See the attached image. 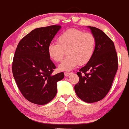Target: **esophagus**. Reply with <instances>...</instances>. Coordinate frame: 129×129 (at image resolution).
I'll return each mask as SVG.
<instances>
[{
	"label": "esophagus",
	"mask_w": 129,
	"mask_h": 129,
	"mask_svg": "<svg viewBox=\"0 0 129 129\" xmlns=\"http://www.w3.org/2000/svg\"><path fill=\"white\" fill-rule=\"evenodd\" d=\"M70 74H71V73H68V72H66V73H64L65 76L66 77H68L70 75Z\"/></svg>",
	"instance_id": "obj_1"
}]
</instances>
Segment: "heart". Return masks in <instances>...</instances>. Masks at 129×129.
Masks as SVG:
<instances>
[{
	"label": "heart",
	"mask_w": 129,
	"mask_h": 129,
	"mask_svg": "<svg viewBox=\"0 0 129 129\" xmlns=\"http://www.w3.org/2000/svg\"><path fill=\"white\" fill-rule=\"evenodd\" d=\"M57 44L51 43L47 52L53 60L59 62L67 51V57L59 66L62 71H70L78 65L86 64L94 54L96 47L95 36L91 33H84L77 28H70L62 33L57 39Z\"/></svg>",
	"instance_id": "heart-1"
}]
</instances>
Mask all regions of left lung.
I'll return each mask as SVG.
<instances>
[{
    "label": "left lung",
    "mask_w": 129,
    "mask_h": 129,
    "mask_svg": "<svg viewBox=\"0 0 129 129\" xmlns=\"http://www.w3.org/2000/svg\"><path fill=\"white\" fill-rule=\"evenodd\" d=\"M95 36L96 47L91 59L77 73L79 81L75 85L78 97L85 103H95L107 95L118 67L114 43L100 29L88 26Z\"/></svg>",
    "instance_id": "8db88e82"
}]
</instances>
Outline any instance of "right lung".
I'll use <instances>...</instances> for the list:
<instances>
[{
  "instance_id": "obj_1",
  "label": "right lung",
  "mask_w": 129,
  "mask_h": 129,
  "mask_svg": "<svg viewBox=\"0 0 129 129\" xmlns=\"http://www.w3.org/2000/svg\"><path fill=\"white\" fill-rule=\"evenodd\" d=\"M61 28L51 25L32 30L20 40L13 58L12 71L19 90L25 99L38 105L48 103L57 93V82L63 72L53 75L55 65L48 46Z\"/></svg>"
}]
</instances>
